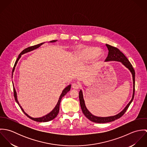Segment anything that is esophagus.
Instances as JSON below:
<instances>
[{
  "label": "esophagus",
  "instance_id": "esophagus-1",
  "mask_svg": "<svg viewBox=\"0 0 147 147\" xmlns=\"http://www.w3.org/2000/svg\"><path fill=\"white\" fill-rule=\"evenodd\" d=\"M79 87H80L79 85L78 84H76V83H74L72 85V88L73 89H78L79 88Z\"/></svg>",
  "mask_w": 147,
  "mask_h": 147
}]
</instances>
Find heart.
<instances>
[{"mask_svg": "<svg viewBox=\"0 0 147 147\" xmlns=\"http://www.w3.org/2000/svg\"><path fill=\"white\" fill-rule=\"evenodd\" d=\"M102 55L100 49L96 47L88 46L78 50L75 57L84 61H89L94 58H99Z\"/></svg>", "mask_w": 147, "mask_h": 147, "instance_id": "obj_1", "label": "heart"}]
</instances>
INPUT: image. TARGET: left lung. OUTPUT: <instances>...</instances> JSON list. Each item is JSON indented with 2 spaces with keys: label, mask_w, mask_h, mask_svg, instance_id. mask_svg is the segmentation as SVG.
Masks as SVG:
<instances>
[{
  "label": "left lung",
  "mask_w": 147,
  "mask_h": 147,
  "mask_svg": "<svg viewBox=\"0 0 147 147\" xmlns=\"http://www.w3.org/2000/svg\"><path fill=\"white\" fill-rule=\"evenodd\" d=\"M106 47H107V49L109 50L108 55L105 60V62H109V61H118L122 63L126 68H127L130 72L132 74V79H133V94L131 100L129 101V102L125 108L119 113L118 114L111 116V117H97L95 115H93L90 113V112L87 109L84 101V98H83V94L82 90H80L79 92V100H80V106L82 110V111L84 114V115L90 121L92 122L97 123H105L107 122H113L117 119H119L121 118L126 111L127 109L128 108L129 106L131 104V102L133 101L134 97V93H135V72L134 68L132 67V64L129 62L128 59L126 57V56L117 47H115L114 46H110L108 44H106Z\"/></svg>",
  "instance_id": "left-lung-1"
}]
</instances>
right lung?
<instances>
[{
    "label": "right lung",
    "instance_id": "1",
    "mask_svg": "<svg viewBox=\"0 0 147 147\" xmlns=\"http://www.w3.org/2000/svg\"><path fill=\"white\" fill-rule=\"evenodd\" d=\"M56 41H57V40H53V41H50V42H56ZM44 43H45V42H42V43H40V44H38V45H34V46H32L29 47H28V48L24 49V50H22V51H21V53H20V54L19 55V57H18V59H17L16 62L15 63V65H14V67H13V70H12V74H13V72H14V70H15V67H16V64H17V63H18V61L19 60V59L20 58V57H21V55H22V54H25V53H26L30 52V51H33V50H34L37 49V48H38L39 47H40L42 45H43ZM71 85H68L67 87H65V88L63 89V90L62 91V94H61V96H60V97H59V100H58V102H57V104L55 106V107L54 108V109H53L50 113H49V114H47V115H45V116H43V117H40V118H32V117H30L29 115H28L24 111L23 109L22 108V107H21L20 105L19 104V101H18V98H17V93H16L15 88V87H14V86H13L14 97H15V101H16V102L18 104V105H19V106L20 107L22 111L24 112V113L28 117H29L30 119H32V120H33V121H36V122H49V121H50L54 119L58 115V113H59V106H60V103H61V100H62V97H63V96H64L67 94V93L70 90V89H71Z\"/></svg>",
    "mask_w": 147,
    "mask_h": 147
}]
</instances>
